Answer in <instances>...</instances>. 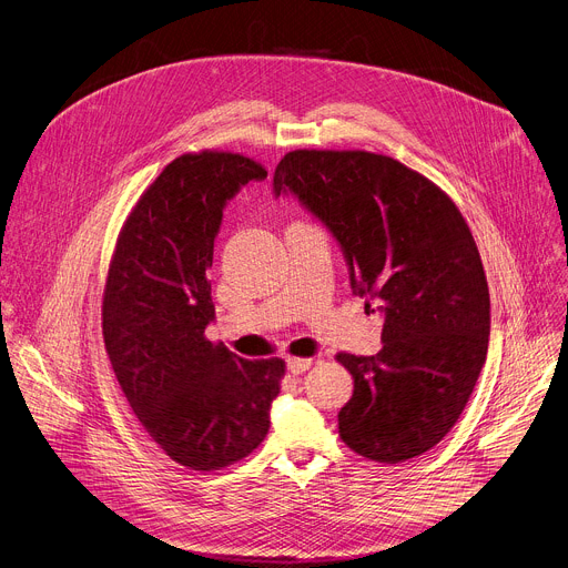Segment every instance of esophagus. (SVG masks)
<instances>
[{"label": "esophagus", "mask_w": 568, "mask_h": 568, "mask_svg": "<svg viewBox=\"0 0 568 568\" xmlns=\"http://www.w3.org/2000/svg\"><path fill=\"white\" fill-rule=\"evenodd\" d=\"M313 357H287V369L290 374H303L313 367Z\"/></svg>", "instance_id": "esophagus-1"}]
</instances>
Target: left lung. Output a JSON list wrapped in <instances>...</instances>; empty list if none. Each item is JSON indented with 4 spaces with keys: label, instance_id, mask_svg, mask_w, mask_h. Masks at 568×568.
I'll use <instances>...</instances> for the list:
<instances>
[{
    "label": "left lung",
    "instance_id": "obj_1",
    "mask_svg": "<svg viewBox=\"0 0 568 568\" xmlns=\"http://www.w3.org/2000/svg\"><path fill=\"white\" fill-rule=\"evenodd\" d=\"M285 190L342 244L353 292L385 313L376 355H335L353 376L342 442L385 464L430 450L469 403L489 344V287L467 220L430 179L363 149L285 153L274 192Z\"/></svg>",
    "mask_w": 568,
    "mask_h": 568
}]
</instances>
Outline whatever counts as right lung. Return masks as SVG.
<instances>
[{"mask_svg":"<svg viewBox=\"0 0 568 568\" xmlns=\"http://www.w3.org/2000/svg\"><path fill=\"white\" fill-rule=\"evenodd\" d=\"M265 176L242 153H183L133 205L109 265L101 331L115 378L149 437L192 471L261 446L285 376L281 357L244 359L205 337L224 205Z\"/></svg>","mask_w":568,"mask_h":568,"instance_id":"add662e5","label":"right lung"}]
</instances>
